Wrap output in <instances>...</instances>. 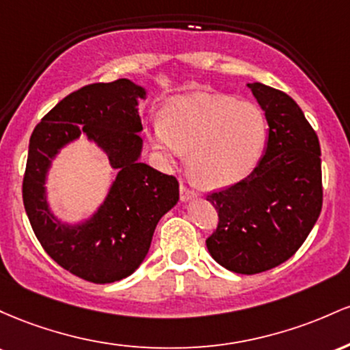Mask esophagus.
Returning a JSON list of instances; mask_svg holds the SVG:
<instances>
[{
    "label": "esophagus",
    "mask_w": 350,
    "mask_h": 350,
    "mask_svg": "<svg viewBox=\"0 0 350 350\" xmlns=\"http://www.w3.org/2000/svg\"><path fill=\"white\" fill-rule=\"evenodd\" d=\"M196 198V193L193 190H190V188H187L185 185H180V200L182 202H190V200H195Z\"/></svg>",
    "instance_id": "obj_1"
}]
</instances>
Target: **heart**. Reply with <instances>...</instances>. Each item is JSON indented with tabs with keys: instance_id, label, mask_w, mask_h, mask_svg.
<instances>
[{
	"instance_id": "obj_1",
	"label": "heart",
	"mask_w": 350,
	"mask_h": 350,
	"mask_svg": "<svg viewBox=\"0 0 350 350\" xmlns=\"http://www.w3.org/2000/svg\"><path fill=\"white\" fill-rule=\"evenodd\" d=\"M268 140L260 105L230 96L195 92L168 102L150 142L167 160L190 152V172L203 187H230L248 176Z\"/></svg>"
}]
</instances>
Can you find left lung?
Returning a JSON list of instances; mask_svg holds the SVG:
<instances>
[{"label":"left lung","instance_id":"obj_1","mask_svg":"<svg viewBox=\"0 0 350 350\" xmlns=\"http://www.w3.org/2000/svg\"><path fill=\"white\" fill-rule=\"evenodd\" d=\"M265 111L268 144L241 182L206 196L218 226L206 239L211 258L239 274L280 266L301 248L323 208L319 139L288 94L253 82Z\"/></svg>","mask_w":350,"mask_h":350}]
</instances>
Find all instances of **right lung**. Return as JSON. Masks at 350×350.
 Listing matches in <instances>:
<instances>
[{"instance_id": "right-lung-1", "label": "right lung", "mask_w": 350, "mask_h": 350, "mask_svg": "<svg viewBox=\"0 0 350 350\" xmlns=\"http://www.w3.org/2000/svg\"><path fill=\"white\" fill-rule=\"evenodd\" d=\"M145 94L129 79L89 84L51 109L29 139L23 202L34 234L61 268L96 284L131 276L147 256L157 223L178 202L175 176L139 160ZM82 133L108 154L118 176L92 217L68 226L50 211L44 183L53 157Z\"/></svg>"}]
</instances>
